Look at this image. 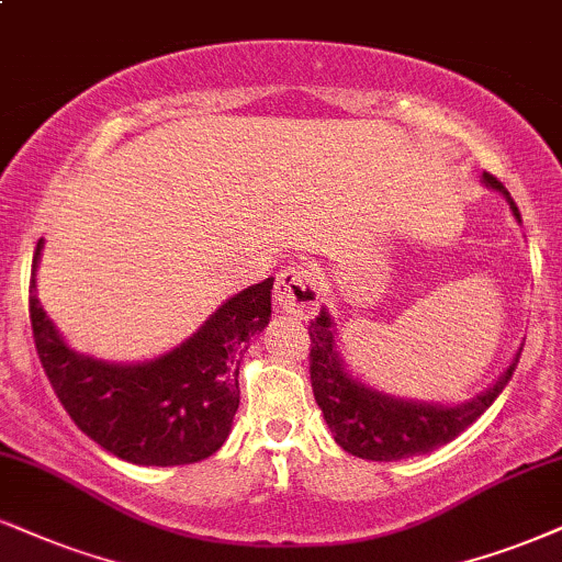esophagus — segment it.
Returning <instances> with one entry per match:
<instances>
[{"mask_svg": "<svg viewBox=\"0 0 562 562\" xmlns=\"http://www.w3.org/2000/svg\"><path fill=\"white\" fill-rule=\"evenodd\" d=\"M276 304L281 313L307 321L321 304V286H317L315 273L307 266L283 268L276 279Z\"/></svg>", "mask_w": 562, "mask_h": 562, "instance_id": "obj_1", "label": "esophagus"}]
</instances>
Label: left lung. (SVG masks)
<instances>
[{"label": "left lung", "instance_id": "8db88e82", "mask_svg": "<svg viewBox=\"0 0 562 562\" xmlns=\"http://www.w3.org/2000/svg\"><path fill=\"white\" fill-rule=\"evenodd\" d=\"M482 184L501 192L514 218L521 224V213L508 190L487 171L482 175ZM310 338H313L310 380H313V393L325 425L346 453L367 461H401L446 446L493 406V401L501 396L505 383L514 375L518 355H521L518 349L501 378L474 398L461 401V404H438V401L393 396L351 372L341 355L338 323L328 307H321V313L310 323Z\"/></svg>", "mask_w": 562, "mask_h": 562}]
</instances>
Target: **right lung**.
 Segmentation results:
<instances>
[{
    "instance_id": "obj_1",
    "label": "right lung",
    "mask_w": 562,
    "mask_h": 562,
    "mask_svg": "<svg viewBox=\"0 0 562 562\" xmlns=\"http://www.w3.org/2000/svg\"><path fill=\"white\" fill-rule=\"evenodd\" d=\"M38 239L31 273V325L48 383L82 432L137 467H182L224 446L239 408V362L270 321L273 279L221 302L192 336L143 362H106L72 349L36 294Z\"/></svg>"
}]
</instances>
